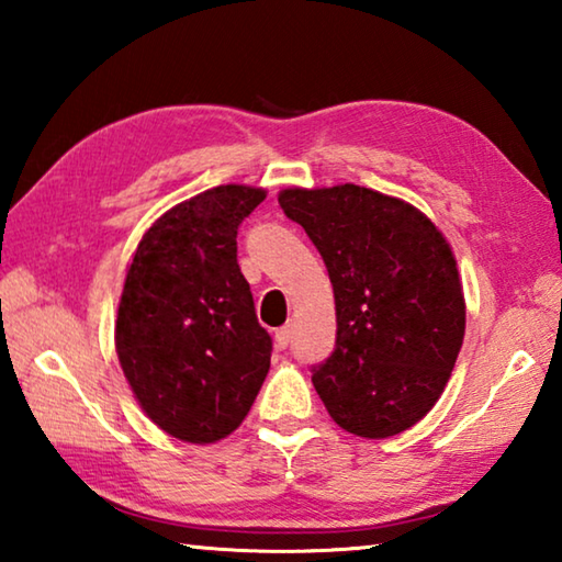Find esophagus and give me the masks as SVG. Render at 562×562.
<instances>
[{
  "mask_svg": "<svg viewBox=\"0 0 562 562\" xmlns=\"http://www.w3.org/2000/svg\"><path fill=\"white\" fill-rule=\"evenodd\" d=\"M290 341H292V325H284L278 331H274V345H278L280 349L288 347Z\"/></svg>",
  "mask_w": 562,
  "mask_h": 562,
  "instance_id": "esophagus-1",
  "label": "esophagus"
}]
</instances>
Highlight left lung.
I'll use <instances>...</instances> for the list:
<instances>
[{
    "mask_svg": "<svg viewBox=\"0 0 562 562\" xmlns=\"http://www.w3.org/2000/svg\"><path fill=\"white\" fill-rule=\"evenodd\" d=\"M280 207L327 265L335 351L312 384L341 429L389 439L431 412L459 357L465 302L436 225L398 198L355 183L288 188Z\"/></svg>",
    "mask_w": 562,
    "mask_h": 562,
    "instance_id": "obj_1",
    "label": "left lung"
}]
</instances>
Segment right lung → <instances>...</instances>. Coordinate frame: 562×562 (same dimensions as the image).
Here are the masks:
<instances>
[{"label":"right lung","instance_id":"obj_1","mask_svg":"<svg viewBox=\"0 0 562 562\" xmlns=\"http://www.w3.org/2000/svg\"><path fill=\"white\" fill-rule=\"evenodd\" d=\"M262 188L217 186L148 227L123 282L116 355L146 416L213 443L233 434L268 376L272 339L237 265V227Z\"/></svg>","mask_w":562,"mask_h":562}]
</instances>
